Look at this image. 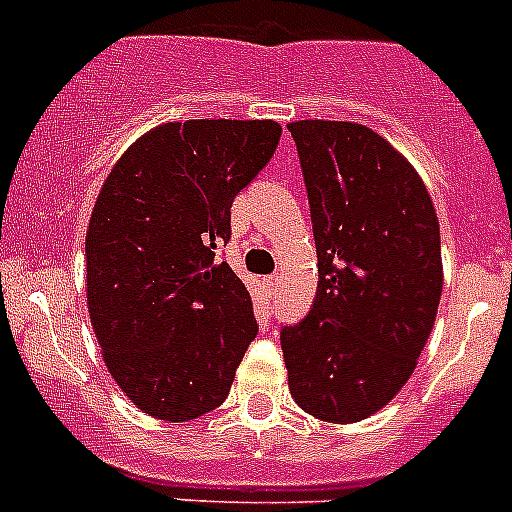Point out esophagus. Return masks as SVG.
Instances as JSON below:
<instances>
[{"label": "esophagus", "instance_id": "esophagus-1", "mask_svg": "<svg viewBox=\"0 0 512 512\" xmlns=\"http://www.w3.org/2000/svg\"><path fill=\"white\" fill-rule=\"evenodd\" d=\"M262 285L267 287V292H275V287L280 285V275H270V277H265V280H262Z\"/></svg>", "mask_w": 512, "mask_h": 512}]
</instances>
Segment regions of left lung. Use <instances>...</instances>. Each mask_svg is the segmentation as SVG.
<instances>
[{"mask_svg": "<svg viewBox=\"0 0 512 512\" xmlns=\"http://www.w3.org/2000/svg\"><path fill=\"white\" fill-rule=\"evenodd\" d=\"M317 245V299L282 329L299 409L356 423L411 379L443 289L436 208L414 165L352 121L289 123Z\"/></svg>", "mask_w": 512, "mask_h": 512, "instance_id": "8db88e82", "label": "left lung"}]
</instances>
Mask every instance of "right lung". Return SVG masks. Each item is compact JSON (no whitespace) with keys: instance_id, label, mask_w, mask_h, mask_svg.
Wrapping results in <instances>:
<instances>
[{"instance_id":"1","label":"right lung","mask_w":512,"mask_h":512,"mask_svg":"<svg viewBox=\"0 0 512 512\" xmlns=\"http://www.w3.org/2000/svg\"><path fill=\"white\" fill-rule=\"evenodd\" d=\"M280 133L270 118L163 123L103 180L86 230V304L108 374L143 414L190 421L227 399L257 322L218 247L232 200Z\"/></svg>"}]
</instances>
